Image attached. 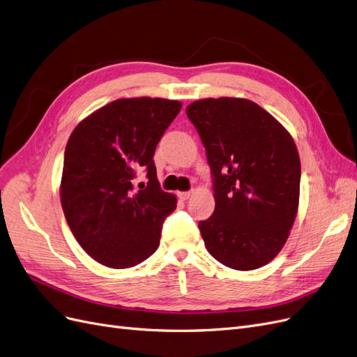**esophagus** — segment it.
<instances>
[{
    "instance_id": "34e87169",
    "label": "esophagus",
    "mask_w": 357,
    "mask_h": 357,
    "mask_svg": "<svg viewBox=\"0 0 357 357\" xmlns=\"http://www.w3.org/2000/svg\"><path fill=\"white\" fill-rule=\"evenodd\" d=\"M191 195H192V191H181V192H178V197L181 200H188Z\"/></svg>"
}]
</instances>
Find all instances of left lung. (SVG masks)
Returning <instances> with one entry per match:
<instances>
[{"label":"left lung","instance_id":"1","mask_svg":"<svg viewBox=\"0 0 357 357\" xmlns=\"http://www.w3.org/2000/svg\"><path fill=\"white\" fill-rule=\"evenodd\" d=\"M197 129L213 178L215 211L199 222L209 254L234 270H255L282 250L300 200L301 163L283 126L255 102L195 100Z\"/></svg>","mask_w":357,"mask_h":357}]
</instances>
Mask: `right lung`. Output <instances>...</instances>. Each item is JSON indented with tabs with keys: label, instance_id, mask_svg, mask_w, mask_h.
<instances>
[{
	"label": "right lung",
	"instance_id": "right-lung-1",
	"mask_svg": "<svg viewBox=\"0 0 357 357\" xmlns=\"http://www.w3.org/2000/svg\"><path fill=\"white\" fill-rule=\"evenodd\" d=\"M182 103L117 99L79 123L65 148L62 209L77 241L102 266L129 268L151 257L176 197L160 188L154 153ZM149 182L134 185L135 174Z\"/></svg>",
	"mask_w": 357,
	"mask_h": 357
}]
</instances>
